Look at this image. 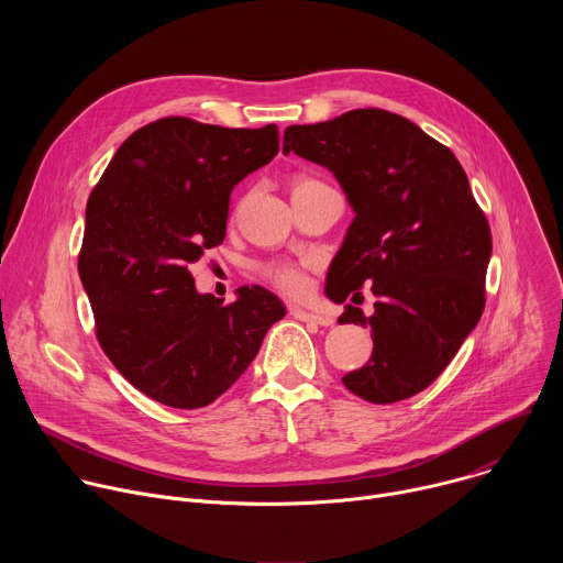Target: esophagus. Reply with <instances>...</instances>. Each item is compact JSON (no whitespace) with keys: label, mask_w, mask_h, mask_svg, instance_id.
Returning a JSON list of instances; mask_svg holds the SVG:
<instances>
[{"label":"esophagus","mask_w":563,"mask_h":563,"mask_svg":"<svg viewBox=\"0 0 563 563\" xmlns=\"http://www.w3.org/2000/svg\"><path fill=\"white\" fill-rule=\"evenodd\" d=\"M291 316L302 320V323H313V325H320V328H330L334 325V318L332 316H323V313H316V311H307V309H300V307H294L291 309Z\"/></svg>","instance_id":"obj_1"}]
</instances>
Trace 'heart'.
Segmentation results:
<instances>
[{
	"mask_svg": "<svg viewBox=\"0 0 563 563\" xmlns=\"http://www.w3.org/2000/svg\"><path fill=\"white\" fill-rule=\"evenodd\" d=\"M313 185H323L313 178H296L291 185V194L305 187H313ZM261 276L265 280H269L276 289H280L287 296L300 298L309 291V274L307 267L300 263H289V261H269L261 265Z\"/></svg>",
	"mask_w": 563,
	"mask_h": 563,
	"instance_id": "heart-1",
	"label": "heart"
}]
</instances>
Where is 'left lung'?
Masks as SVG:
<instances>
[{"mask_svg":"<svg viewBox=\"0 0 563 563\" xmlns=\"http://www.w3.org/2000/svg\"><path fill=\"white\" fill-rule=\"evenodd\" d=\"M328 167L356 211L325 291L356 300L372 285L374 313L345 305L339 323L369 328L367 365L343 376L367 404H396L432 385L486 307L493 235L454 153L415 122L354 109L291 124L283 153Z\"/></svg>","mask_w":563,"mask_h":563,"instance_id":"8db88e82","label":"left lung"}]
</instances>
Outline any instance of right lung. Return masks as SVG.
Returning a JSON list of instances; mask_svg holds the SVG:
<instances>
[{
    "label": "right lung",
    "mask_w": 563,
    "mask_h": 563,
    "mask_svg": "<svg viewBox=\"0 0 563 563\" xmlns=\"http://www.w3.org/2000/svg\"><path fill=\"white\" fill-rule=\"evenodd\" d=\"M276 153V124L159 118L122 142L89 196L77 272L96 336L118 372L157 404H213L285 316L265 287H240L222 305L198 294L189 272L222 245L231 189Z\"/></svg>",
    "instance_id": "add662e5"
}]
</instances>
